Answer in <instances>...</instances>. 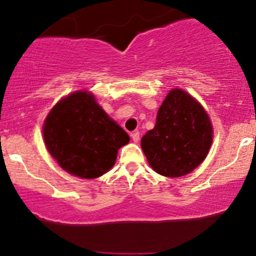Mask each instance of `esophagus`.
<instances>
[{"mask_svg": "<svg viewBox=\"0 0 256 256\" xmlns=\"http://www.w3.org/2000/svg\"><path fill=\"white\" fill-rule=\"evenodd\" d=\"M131 137L132 140H134V143H137L138 140H140V132H134V134H131Z\"/></svg>", "mask_w": 256, "mask_h": 256, "instance_id": "obj_1", "label": "esophagus"}]
</instances>
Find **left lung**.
Instances as JSON below:
<instances>
[{
  "mask_svg": "<svg viewBox=\"0 0 256 256\" xmlns=\"http://www.w3.org/2000/svg\"><path fill=\"white\" fill-rule=\"evenodd\" d=\"M213 128L204 108L182 89L167 94L156 122L140 140V146L155 172L171 178L192 172L207 156Z\"/></svg>",
  "mask_w": 256,
  "mask_h": 256,
  "instance_id": "obj_1",
  "label": "left lung"
}]
</instances>
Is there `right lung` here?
Listing matches in <instances>:
<instances>
[{"label":"right lung","mask_w":256,"mask_h":256,"mask_svg":"<svg viewBox=\"0 0 256 256\" xmlns=\"http://www.w3.org/2000/svg\"><path fill=\"white\" fill-rule=\"evenodd\" d=\"M43 137L61 168L84 179L101 177L114 166L130 137L86 90L61 98L44 120Z\"/></svg>","instance_id":"right-lung-1"}]
</instances>
